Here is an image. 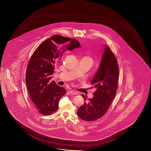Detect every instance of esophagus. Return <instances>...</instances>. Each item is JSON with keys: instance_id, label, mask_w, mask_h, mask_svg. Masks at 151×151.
Returning a JSON list of instances; mask_svg holds the SVG:
<instances>
[{"instance_id": "obj_1", "label": "esophagus", "mask_w": 151, "mask_h": 151, "mask_svg": "<svg viewBox=\"0 0 151 151\" xmlns=\"http://www.w3.org/2000/svg\"><path fill=\"white\" fill-rule=\"evenodd\" d=\"M69 92L71 93V94H73V95H76L77 94V92L76 91H73V90H70Z\"/></svg>"}]
</instances>
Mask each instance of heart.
Masks as SVG:
<instances>
[{
    "instance_id": "obj_1",
    "label": "heart",
    "mask_w": 151,
    "mask_h": 151,
    "mask_svg": "<svg viewBox=\"0 0 151 151\" xmlns=\"http://www.w3.org/2000/svg\"><path fill=\"white\" fill-rule=\"evenodd\" d=\"M83 58H85V59H86L89 60L90 61H91V62H92V59L90 57V56H85Z\"/></svg>"
}]
</instances>
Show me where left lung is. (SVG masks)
Returning a JSON list of instances; mask_svg holds the SVG:
<instances>
[{"label": "left lung", "mask_w": 151, "mask_h": 151, "mask_svg": "<svg viewBox=\"0 0 151 151\" xmlns=\"http://www.w3.org/2000/svg\"><path fill=\"white\" fill-rule=\"evenodd\" d=\"M119 76L116 58L110 48L105 45L99 68L91 82L96 89L94 96L78 109V114L80 119L93 121L105 114L116 95ZM81 96L86 100L84 95Z\"/></svg>", "instance_id": "1"}]
</instances>
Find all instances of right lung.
<instances>
[{
  "label": "right lung",
  "instance_id": "add662e5",
  "mask_svg": "<svg viewBox=\"0 0 151 151\" xmlns=\"http://www.w3.org/2000/svg\"><path fill=\"white\" fill-rule=\"evenodd\" d=\"M75 39L55 35L42 42L34 52L27 65V90L39 113L49 115L56 111L66 90L50 81L55 64L66 51L80 47Z\"/></svg>",
  "mask_w": 151,
  "mask_h": 151
}]
</instances>
